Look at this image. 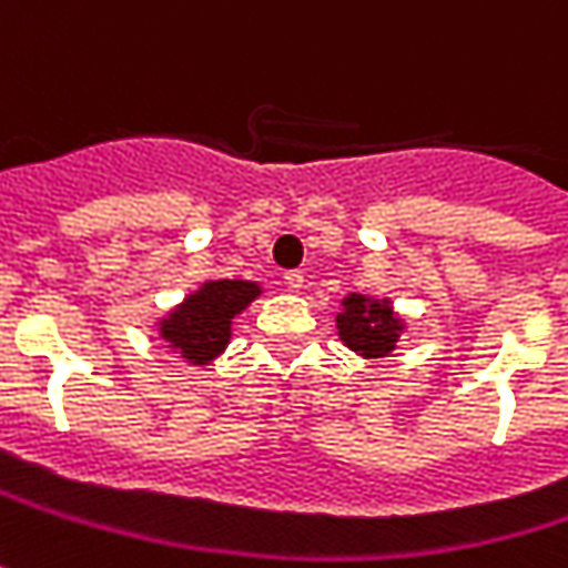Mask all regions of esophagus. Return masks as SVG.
<instances>
[{
	"instance_id": "34e87169",
	"label": "esophagus",
	"mask_w": 568,
	"mask_h": 568,
	"mask_svg": "<svg viewBox=\"0 0 568 568\" xmlns=\"http://www.w3.org/2000/svg\"><path fill=\"white\" fill-rule=\"evenodd\" d=\"M283 283L288 292H302V285H304V273L302 270H288L283 276Z\"/></svg>"
}]
</instances>
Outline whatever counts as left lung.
<instances>
[{"instance_id":"obj_1","label":"left lung","mask_w":568,"mask_h":568,"mask_svg":"<svg viewBox=\"0 0 568 568\" xmlns=\"http://www.w3.org/2000/svg\"><path fill=\"white\" fill-rule=\"evenodd\" d=\"M336 329L355 355L362 358H386L399 336L405 333V321L393 311L389 298H371V295H345L343 311L336 314Z\"/></svg>"}]
</instances>
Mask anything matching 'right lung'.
<instances>
[{
  "instance_id": "right-lung-1",
  "label": "right lung",
  "mask_w": 568,
  "mask_h": 568,
  "mask_svg": "<svg viewBox=\"0 0 568 568\" xmlns=\"http://www.w3.org/2000/svg\"><path fill=\"white\" fill-rule=\"evenodd\" d=\"M261 295L251 280H206L185 302L160 317V339L187 364H210L232 339V321Z\"/></svg>"
}]
</instances>
